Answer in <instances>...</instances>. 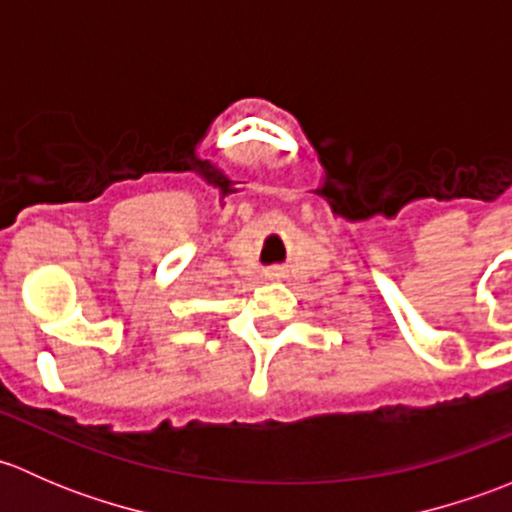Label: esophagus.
<instances>
[{
    "instance_id": "esophagus-1",
    "label": "esophagus",
    "mask_w": 512,
    "mask_h": 512,
    "mask_svg": "<svg viewBox=\"0 0 512 512\" xmlns=\"http://www.w3.org/2000/svg\"><path fill=\"white\" fill-rule=\"evenodd\" d=\"M270 277H277V272H270Z\"/></svg>"
}]
</instances>
